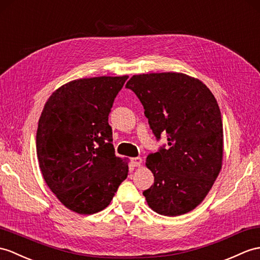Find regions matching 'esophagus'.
<instances>
[{
  "instance_id": "34e87169",
  "label": "esophagus",
  "mask_w": 260,
  "mask_h": 260,
  "mask_svg": "<svg viewBox=\"0 0 260 260\" xmlns=\"http://www.w3.org/2000/svg\"><path fill=\"white\" fill-rule=\"evenodd\" d=\"M143 162V159L141 157H135V158H132V164L134 166H141Z\"/></svg>"
}]
</instances>
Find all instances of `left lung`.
<instances>
[{
  "label": "left lung",
  "instance_id": "1",
  "mask_svg": "<svg viewBox=\"0 0 260 260\" xmlns=\"http://www.w3.org/2000/svg\"><path fill=\"white\" fill-rule=\"evenodd\" d=\"M141 101L156 140L164 144L146 159L154 184L143 191L164 216L190 212L203 202L220 172L222 122L213 93L182 73L134 75L126 84Z\"/></svg>",
  "mask_w": 260,
  "mask_h": 260
}]
</instances>
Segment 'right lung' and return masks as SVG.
I'll use <instances>...</instances> for the list:
<instances>
[{
	"label": "right lung",
	"instance_id": "add662e5",
	"mask_svg": "<svg viewBox=\"0 0 260 260\" xmlns=\"http://www.w3.org/2000/svg\"><path fill=\"white\" fill-rule=\"evenodd\" d=\"M128 76L72 81L47 100L36 154L50 189L65 207L90 215L110 205L128 165L115 155L108 115Z\"/></svg>",
	"mask_w": 260,
	"mask_h": 260
}]
</instances>
